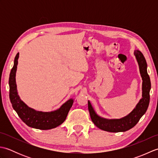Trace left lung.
I'll return each mask as SVG.
<instances>
[{
	"instance_id": "left-lung-1",
	"label": "left lung",
	"mask_w": 158,
	"mask_h": 158,
	"mask_svg": "<svg viewBox=\"0 0 158 158\" xmlns=\"http://www.w3.org/2000/svg\"><path fill=\"white\" fill-rule=\"evenodd\" d=\"M135 56L139 66L140 73L143 79L142 98L140 100L133 110L126 117L121 119H108L100 117L96 114L91 103L88 101V109L93 123L102 130L110 132H126L135 126L141 117L145 113L149 106L151 89V81L147 73V64L145 57L139 50H135Z\"/></svg>"
}]
</instances>
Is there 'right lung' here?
I'll return each instance as SVG.
<instances>
[{
	"instance_id": "right-lung-1",
	"label": "right lung",
	"mask_w": 158,
	"mask_h": 158,
	"mask_svg": "<svg viewBox=\"0 0 158 158\" xmlns=\"http://www.w3.org/2000/svg\"><path fill=\"white\" fill-rule=\"evenodd\" d=\"M19 53L14 60V64L9 75V98L12 106L18 116L29 127L39 130L54 128L64 122L73 104V99H70L58 109L51 112L38 111L27 106L20 99L17 90L15 75L18 63Z\"/></svg>"
}]
</instances>
